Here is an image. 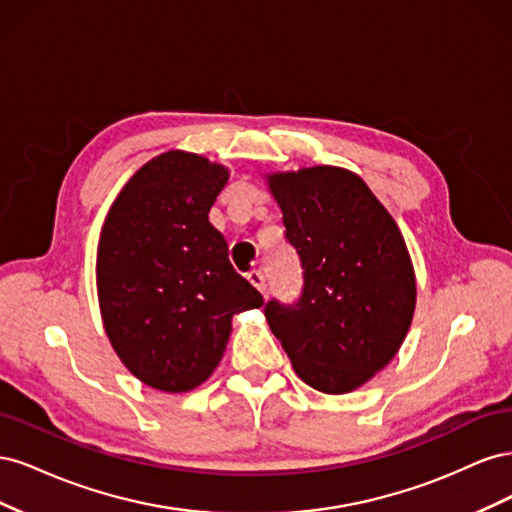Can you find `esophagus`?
I'll use <instances>...</instances> for the list:
<instances>
[{
  "label": "esophagus",
  "mask_w": 512,
  "mask_h": 512,
  "mask_svg": "<svg viewBox=\"0 0 512 512\" xmlns=\"http://www.w3.org/2000/svg\"><path fill=\"white\" fill-rule=\"evenodd\" d=\"M247 280H250V284L256 286L262 294L267 292V280H265V273H262V271H258V269L250 271V273H247Z\"/></svg>",
  "instance_id": "34e87169"
}]
</instances>
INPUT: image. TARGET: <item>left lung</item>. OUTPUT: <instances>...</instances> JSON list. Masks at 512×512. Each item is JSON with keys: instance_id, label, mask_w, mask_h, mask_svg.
<instances>
[{"instance_id": "8db88e82", "label": "left lung", "mask_w": 512, "mask_h": 512, "mask_svg": "<svg viewBox=\"0 0 512 512\" xmlns=\"http://www.w3.org/2000/svg\"><path fill=\"white\" fill-rule=\"evenodd\" d=\"M269 190L299 254L303 290L292 305L271 299L265 318L305 384L350 393L389 365L410 329L416 280L406 241L346 168L275 173Z\"/></svg>"}]
</instances>
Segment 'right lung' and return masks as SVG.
Returning <instances> with one entry per match:
<instances>
[{"label":"right lung","instance_id":"1","mask_svg":"<svg viewBox=\"0 0 512 512\" xmlns=\"http://www.w3.org/2000/svg\"><path fill=\"white\" fill-rule=\"evenodd\" d=\"M226 181L228 168L166 151L123 185L100 232L106 335L121 363L158 391L203 384L222 361L232 316L265 303L209 222Z\"/></svg>","mask_w":512,"mask_h":512}]
</instances>
